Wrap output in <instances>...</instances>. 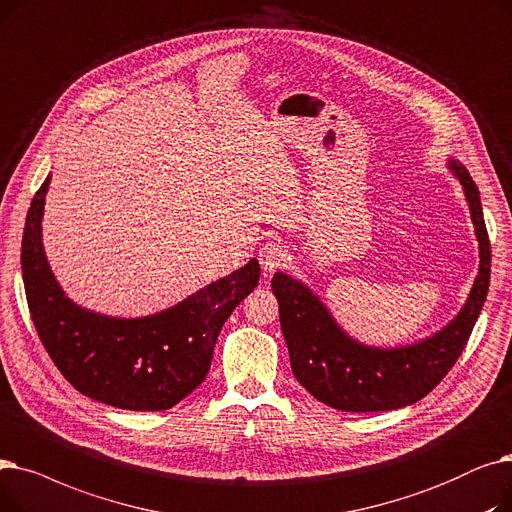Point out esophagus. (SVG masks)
<instances>
[{
	"label": "esophagus",
	"instance_id": "esophagus-1",
	"mask_svg": "<svg viewBox=\"0 0 512 512\" xmlns=\"http://www.w3.org/2000/svg\"><path fill=\"white\" fill-rule=\"evenodd\" d=\"M258 260H260V266H262L264 275L269 277V275H273L277 269H281V266H285V262H287V250L281 246V243L269 241V243H264V246L260 248Z\"/></svg>",
	"mask_w": 512,
	"mask_h": 512
}]
</instances>
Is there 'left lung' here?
<instances>
[{
	"instance_id": "left-lung-1",
	"label": "left lung",
	"mask_w": 512,
	"mask_h": 512,
	"mask_svg": "<svg viewBox=\"0 0 512 512\" xmlns=\"http://www.w3.org/2000/svg\"><path fill=\"white\" fill-rule=\"evenodd\" d=\"M469 204L479 241V271L454 319L415 344L379 348L354 339L335 321L314 291L285 273L271 287L279 302V321L289 350L291 371L302 387L323 404L346 412L396 410L419 402L440 383L465 350L490 287L492 250L481 198L469 170L448 160Z\"/></svg>"
}]
</instances>
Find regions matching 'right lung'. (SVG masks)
Wrapping results in <instances>:
<instances>
[{
  "label": "right lung",
  "instance_id": "obj_1",
  "mask_svg": "<svg viewBox=\"0 0 512 512\" xmlns=\"http://www.w3.org/2000/svg\"><path fill=\"white\" fill-rule=\"evenodd\" d=\"M50 181L47 175L31 202L20 254L41 344L66 381L91 400L143 412L173 408L206 379L218 333L258 285V260L156 314L123 319L87 310L64 294L43 250Z\"/></svg>",
  "mask_w": 512,
  "mask_h": 512
}]
</instances>
